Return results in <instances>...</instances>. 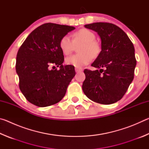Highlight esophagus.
I'll use <instances>...</instances> for the list:
<instances>
[{"label":"esophagus","instance_id":"obj_1","mask_svg":"<svg viewBox=\"0 0 149 149\" xmlns=\"http://www.w3.org/2000/svg\"><path fill=\"white\" fill-rule=\"evenodd\" d=\"M75 72L77 73H79V72H81L83 71V69L82 68H75Z\"/></svg>","mask_w":149,"mask_h":149}]
</instances>
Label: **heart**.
I'll return each instance as SVG.
<instances>
[{"mask_svg": "<svg viewBox=\"0 0 149 149\" xmlns=\"http://www.w3.org/2000/svg\"><path fill=\"white\" fill-rule=\"evenodd\" d=\"M74 41L68 35L60 39V47L64 54H69L73 51L75 45L82 42L79 52L80 53L71 55L65 58L68 64L81 68L91 62L93 57H96L100 52V47L95 41V35L90 30L82 29L73 34Z\"/></svg>", "mask_w": 149, "mask_h": 149, "instance_id": "b5f03b06", "label": "heart"}]
</instances>
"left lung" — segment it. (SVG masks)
Returning <instances> with one entry per match:
<instances>
[{
	"mask_svg": "<svg viewBox=\"0 0 149 149\" xmlns=\"http://www.w3.org/2000/svg\"><path fill=\"white\" fill-rule=\"evenodd\" d=\"M85 27L97 32L101 51L91 64L97 70H84L83 91L95 102L113 104L123 97L134 77V46L127 34L113 24L97 22Z\"/></svg>",
	"mask_w": 149,
	"mask_h": 149,
	"instance_id": "left-lung-1",
	"label": "left lung"
}]
</instances>
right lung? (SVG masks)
Here are the masks:
<instances>
[{
    "mask_svg": "<svg viewBox=\"0 0 149 149\" xmlns=\"http://www.w3.org/2000/svg\"><path fill=\"white\" fill-rule=\"evenodd\" d=\"M74 29V27L65 25L44 24L34 29L19 49L16 70L19 89L31 104L49 107L64 97L75 72L74 65H63L60 41ZM52 65L60 70H50Z\"/></svg>",
    "mask_w": 149,
    "mask_h": 149,
    "instance_id": "obj_1",
    "label": "right lung"
}]
</instances>
